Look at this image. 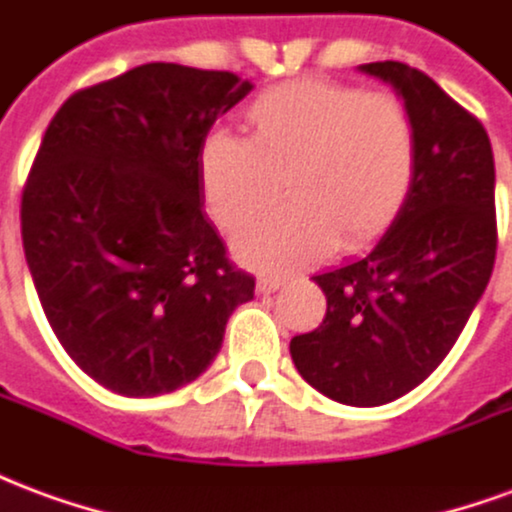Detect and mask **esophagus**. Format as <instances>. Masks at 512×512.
Listing matches in <instances>:
<instances>
[{
  "label": "esophagus",
  "mask_w": 512,
  "mask_h": 512,
  "mask_svg": "<svg viewBox=\"0 0 512 512\" xmlns=\"http://www.w3.org/2000/svg\"><path fill=\"white\" fill-rule=\"evenodd\" d=\"M285 285V277H260L257 279V290L260 293H274Z\"/></svg>",
  "instance_id": "esophagus-1"
}]
</instances>
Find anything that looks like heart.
I'll use <instances>...</instances> for the list:
<instances>
[{
    "mask_svg": "<svg viewBox=\"0 0 512 512\" xmlns=\"http://www.w3.org/2000/svg\"><path fill=\"white\" fill-rule=\"evenodd\" d=\"M252 136L211 128L200 145L208 211L230 230L268 202L282 180L288 205L241 224L233 255L266 274L315 266L343 241L373 244L403 211L417 175V128L395 93L332 79H296L249 106Z\"/></svg>",
    "mask_w": 512,
    "mask_h": 512,
    "instance_id": "b5f03b06",
    "label": "heart"
}]
</instances>
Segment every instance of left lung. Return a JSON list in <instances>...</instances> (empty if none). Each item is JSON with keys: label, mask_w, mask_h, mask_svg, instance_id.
<instances>
[{"label": "left lung", "mask_w": 512, "mask_h": 512, "mask_svg": "<svg viewBox=\"0 0 512 512\" xmlns=\"http://www.w3.org/2000/svg\"><path fill=\"white\" fill-rule=\"evenodd\" d=\"M406 101L417 175L403 211L356 263L318 274L326 318L290 340L301 378L345 406H384L441 365L491 279L494 150L483 123L403 62H367Z\"/></svg>", "instance_id": "1"}]
</instances>
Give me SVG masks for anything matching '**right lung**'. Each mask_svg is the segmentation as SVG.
<instances>
[{"label": "right lung", "instance_id": "right-lung-1", "mask_svg": "<svg viewBox=\"0 0 512 512\" xmlns=\"http://www.w3.org/2000/svg\"><path fill=\"white\" fill-rule=\"evenodd\" d=\"M249 90L230 71L147 62L73 93L43 134L21 197L29 274L62 348L117 395L194 381L255 296L200 183L202 139Z\"/></svg>", "mask_w": 512, "mask_h": 512}]
</instances>
